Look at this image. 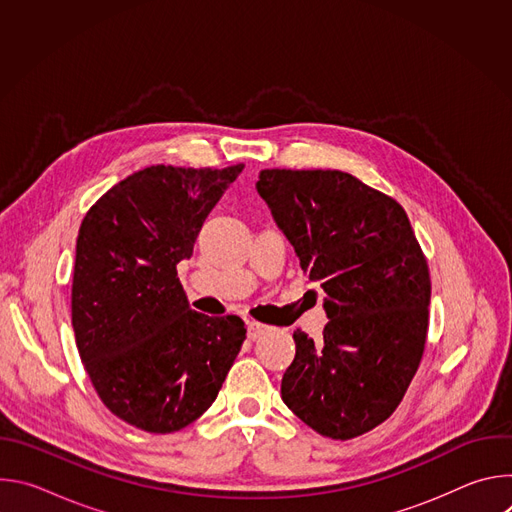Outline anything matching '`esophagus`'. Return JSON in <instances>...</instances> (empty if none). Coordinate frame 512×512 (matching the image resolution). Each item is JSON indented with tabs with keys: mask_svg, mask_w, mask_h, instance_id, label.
<instances>
[{
	"mask_svg": "<svg viewBox=\"0 0 512 512\" xmlns=\"http://www.w3.org/2000/svg\"><path fill=\"white\" fill-rule=\"evenodd\" d=\"M247 330H249V338H251V340H257L259 336H263V334H265V332H269L271 328H269V326H265V324H261V322L249 320V322H247Z\"/></svg>",
	"mask_w": 512,
	"mask_h": 512,
	"instance_id": "1",
	"label": "esophagus"
}]
</instances>
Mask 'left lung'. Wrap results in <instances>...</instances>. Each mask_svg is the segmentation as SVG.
I'll use <instances>...</instances> for the list:
<instances>
[{
    "label": "left lung",
    "instance_id": "8db88e82",
    "mask_svg": "<svg viewBox=\"0 0 512 512\" xmlns=\"http://www.w3.org/2000/svg\"><path fill=\"white\" fill-rule=\"evenodd\" d=\"M255 188L328 318L318 342L294 332L281 399L332 440L367 433L397 409L425 348L431 281L409 218L340 170H261Z\"/></svg>",
    "mask_w": 512,
    "mask_h": 512
}]
</instances>
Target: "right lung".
Segmentation results:
<instances>
[{
	"mask_svg": "<svg viewBox=\"0 0 512 512\" xmlns=\"http://www.w3.org/2000/svg\"><path fill=\"white\" fill-rule=\"evenodd\" d=\"M243 168L150 166L83 218L72 328L97 395L133 427L172 433L198 419L247 338L239 316L194 312L176 273Z\"/></svg>",
	"mask_w": 512,
	"mask_h": 512,
	"instance_id": "right-lung-1",
	"label": "right lung"
}]
</instances>
